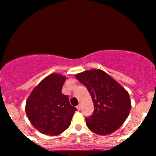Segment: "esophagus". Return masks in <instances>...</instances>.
Listing matches in <instances>:
<instances>
[{
  "instance_id": "34e87169",
  "label": "esophagus",
  "mask_w": 156,
  "mask_h": 156,
  "mask_svg": "<svg viewBox=\"0 0 156 156\" xmlns=\"http://www.w3.org/2000/svg\"><path fill=\"white\" fill-rule=\"evenodd\" d=\"M77 109H78V110H81V104H78V105L77 106Z\"/></svg>"
}]
</instances>
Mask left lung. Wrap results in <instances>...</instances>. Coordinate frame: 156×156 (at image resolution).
<instances>
[{
	"label": "left lung",
	"mask_w": 156,
	"mask_h": 156,
	"mask_svg": "<svg viewBox=\"0 0 156 156\" xmlns=\"http://www.w3.org/2000/svg\"><path fill=\"white\" fill-rule=\"evenodd\" d=\"M87 87L94 103V111L86 118L87 127L100 136L111 134L124 124L131 109L125 89L101 69L83 72L75 75Z\"/></svg>",
	"instance_id": "left-lung-1"
}]
</instances>
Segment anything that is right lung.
Masks as SVG:
<instances>
[{
    "label": "right lung",
    "instance_id": "1",
    "mask_svg": "<svg viewBox=\"0 0 156 156\" xmlns=\"http://www.w3.org/2000/svg\"><path fill=\"white\" fill-rule=\"evenodd\" d=\"M65 80L61 75H49L27 99V117L35 129L45 135L57 136L66 130L77 109L70 104L69 97L61 92Z\"/></svg>",
    "mask_w": 156,
    "mask_h": 156
}]
</instances>
